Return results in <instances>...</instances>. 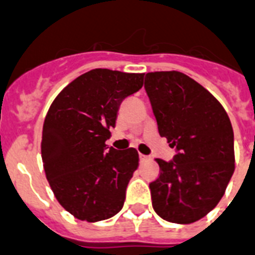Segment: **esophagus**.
Listing matches in <instances>:
<instances>
[{
  "mask_svg": "<svg viewBox=\"0 0 255 255\" xmlns=\"http://www.w3.org/2000/svg\"><path fill=\"white\" fill-rule=\"evenodd\" d=\"M139 159L140 161H146L150 159V156H147V155H143V153H139Z\"/></svg>",
  "mask_w": 255,
  "mask_h": 255,
  "instance_id": "obj_1",
  "label": "esophagus"
}]
</instances>
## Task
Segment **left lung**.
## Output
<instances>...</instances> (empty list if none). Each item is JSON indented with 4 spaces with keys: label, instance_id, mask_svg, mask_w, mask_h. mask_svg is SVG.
Listing matches in <instances>:
<instances>
[{
    "label": "left lung",
    "instance_id": "1",
    "mask_svg": "<svg viewBox=\"0 0 255 255\" xmlns=\"http://www.w3.org/2000/svg\"><path fill=\"white\" fill-rule=\"evenodd\" d=\"M144 88L159 134L177 150L173 160L156 159L152 207L167 222L190 224L216 207L235 172L232 124L215 96L184 73H147Z\"/></svg>",
    "mask_w": 255,
    "mask_h": 255
}]
</instances>
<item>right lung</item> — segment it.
Returning a JSON list of instances; mask_svg holds the SVG:
<instances>
[{"label":"right lung","mask_w":255,"mask_h":255,"mask_svg":"<svg viewBox=\"0 0 255 255\" xmlns=\"http://www.w3.org/2000/svg\"><path fill=\"white\" fill-rule=\"evenodd\" d=\"M144 74L94 69L69 83L49 107L43 125L44 170L60 205L79 220L115 216L139 155L108 148L124 99L139 91Z\"/></svg>","instance_id":"add662e5"}]
</instances>
